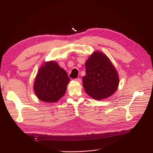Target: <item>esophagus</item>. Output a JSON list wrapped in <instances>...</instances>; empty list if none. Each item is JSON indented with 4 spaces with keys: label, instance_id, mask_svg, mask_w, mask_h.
<instances>
[{
    "label": "esophagus",
    "instance_id": "34e87169",
    "mask_svg": "<svg viewBox=\"0 0 153 153\" xmlns=\"http://www.w3.org/2000/svg\"><path fill=\"white\" fill-rule=\"evenodd\" d=\"M75 80L76 82H79V83H81V82H82V80H81V78H76V79H75Z\"/></svg>",
    "mask_w": 153,
    "mask_h": 153
}]
</instances>
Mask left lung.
<instances>
[{
  "label": "left lung",
  "mask_w": 153,
  "mask_h": 153,
  "mask_svg": "<svg viewBox=\"0 0 153 153\" xmlns=\"http://www.w3.org/2000/svg\"><path fill=\"white\" fill-rule=\"evenodd\" d=\"M85 68L83 86L92 98L103 100L116 91L119 83L118 73L105 54L94 52L85 62Z\"/></svg>",
  "instance_id": "left-lung-1"
}]
</instances>
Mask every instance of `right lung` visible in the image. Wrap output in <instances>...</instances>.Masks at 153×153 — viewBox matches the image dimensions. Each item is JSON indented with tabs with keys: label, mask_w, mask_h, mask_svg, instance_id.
I'll list each match as a JSON object with an SVG mask.
<instances>
[{
	"label": "right lung",
	"mask_w": 153,
	"mask_h": 153,
	"mask_svg": "<svg viewBox=\"0 0 153 153\" xmlns=\"http://www.w3.org/2000/svg\"><path fill=\"white\" fill-rule=\"evenodd\" d=\"M69 81L67 72L56 62H47L39 68L37 74L34 91L40 100L55 103L65 94Z\"/></svg>",
	"instance_id": "right-lung-1"
}]
</instances>
